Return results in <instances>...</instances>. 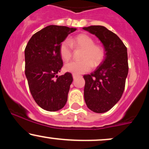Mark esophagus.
Returning a JSON list of instances; mask_svg holds the SVG:
<instances>
[{"label":"esophagus","instance_id":"34e87169","mask_svg":"<svg viewBox=\"0 0 149 149\" xmlns=\"http://www.w3.org/2000/svg\"><path fill=\"white\" fill-rule=\"evenodd\" d=\"M77 77H78V76H77V75H76V74H73V80L76 79Z\"/></svg>","mask_w":149,"mask_h":149}]
</instances>
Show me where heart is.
<instances>
[{
    "label": "heart",
    "mask_w": 149,
    "mask_h": 149,
    "mask_svg": "<svg viewBox=\"0 0 149 149\" xmlns=\"http://www.w3.org/2000/svg\"><path fill=\"white\" fill-rule=\"evenodd\" d=\"M84 49L81 61H71L66 63L64 69L67 72L79 75L88 72L92 66H98L103 61L104 51L102 46L95 45V40L86 34H80L71 40H65L61 42L59 48L61 57L65 61H68L72 56V44Z\"/></svg>",
    "instance_id": "1"
}]
</instances>
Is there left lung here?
<instances>
[{"mask_svg":"<svg viewBox=\"0 0 149 149\" xmlns=\"http://www.w3.org/2000/svg\"><path fill=\"white\" fill-rule=\"evenodd\" d=\"M83 29L96 36L105 50L104 60L97 69L83 76L87 107L92 111L102 113L110 110L123 93L128 73L127 47L116 34L103 26Z\"/></svg>","mask_w":149,"mask_h":149,"instance_id":"obj_1","label":"left lung"}]
</instances>
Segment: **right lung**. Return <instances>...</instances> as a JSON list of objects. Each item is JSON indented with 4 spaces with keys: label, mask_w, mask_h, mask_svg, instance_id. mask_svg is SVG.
<instances>
[{
    "label": "right lung",
    "mask_w": 149,
    "mask_h": 149,
    "mask_svg": "<svg viewBox=\"0 0 149 149\" xmlns=\"http://www.w3.org/2000/svg\"><path fill=\"white\" fill-rule=\"evenodd\" d=\"M76 30L49 25L33 34L24 50L25 75L32 97L47 111H57L67 102L71 73L58 76L63 66L59 48L68 35Z\"/></svg>",
    "instance_id": "add662e5"
}]
</instances>
